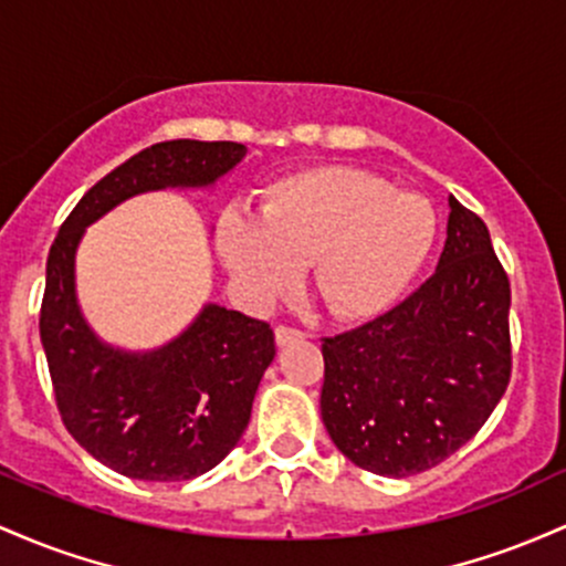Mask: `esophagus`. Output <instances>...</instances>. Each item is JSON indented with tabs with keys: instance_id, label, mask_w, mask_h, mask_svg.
I'll return each instance as SVG.
<instances>
[{
	"instance_id": "1",
	"label": "esophagus",
	"mask_w": 566,
	"mask_h": 566,
	"mask_svg": "<svg viewBox=\"0 0 566 566\" xmlns=\"http://www.w3.org/2000/svg\"><path fill=\"white\" fill-rule=\"evenodd\" d=\"M304 336H307V334L300 332V328H291V326H277V328H275V342H277V347L294 345V342H302Z\"/></svg>"
}]
</instances>
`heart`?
Here are the masks:
<instances>
[{"label": "heart", "instance_id": "heart-1", "mask_svg": "<svg viewBox=\"0 0 566 566\" xmlns=\"http://www.w3.org/2000/svg\"><path fill=\"white\" fill-rule=\"evenodd\" d=\"M433 206L350 165H317L264 189L262 213L230 208L216 253L253 304L281 296L310 262V283L345 321L374 317L403 296L436 243Z\"/></svg>", "mask_w": 566, "mask_h": 566}]
</instances>
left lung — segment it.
<instances>
[{
	"label": "left lung",
	"mask_w": 566,
	"mask_h": 566,
	"mask_svg": "<svg viewBox=\"0 0 566 566\" xmlns=\"http://www.w3.org/2000/svg\"><path fill=\"white\" fill-rule=\"evenodd\" d=\"M511 283L484 221L449 195L433 277L390 313L323 339L321 417L347 460L406 479L479 433L511 379Z\"/></svg>",
	"instance_id": "8db88e82"
}]
</instances>
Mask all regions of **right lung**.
<instances>
[{"label":"right lung","mask_w":566,"mask_h":566,"mask_svg":"<svg viewBox=\"0 0 566 566\" xmlns=\"http://www.w3.org/2000/svg\"><path fill=\"white\" fill-rule=\"evenodd\" d=\"M245 151L192 138L146 146L87 189L50 249L40 336L61 420L85 452L128 479L189 481L219 465L249 428L275 334L264 321L208 302L163 347H114L82 315L80 240L136 195L213 187Z\"/></svg>","instance_id":"1"}]
</instances>
